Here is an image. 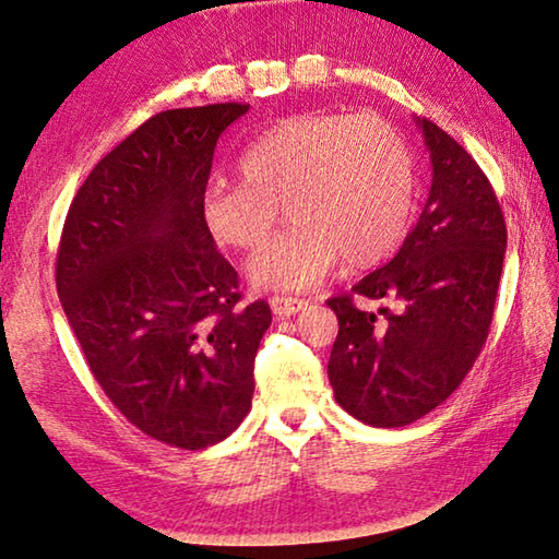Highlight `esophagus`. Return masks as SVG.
<instances>
[{
    "instance_id": "obj_1",
    "label": "esophagus",
    "mask_w": 559,
    "mask_h": 559,
    "mask_svg": "<svg viewBox=\"0 0 559 559\" xmlns=\"http://www.w3.org/2000/svg\"><path fill=\"white\" fill-rule=\"evenodd\" d=\"M270 307H272V312L277 314V317H289V314H297V312H302V309L307 307V302L305 299H297V297H272L270 299Z\"/></svg>"
}]
</instances>
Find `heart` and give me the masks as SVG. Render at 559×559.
Masks as SVG:
<instances>
[{
	"label": "heart",
	"instance_id": "obj_1",
	"mask_svg": "<svg viewBox=\"0 0 559 559\" xmlns=\"http://www.w3.org/2000/svg\"><path fill=\"white\" fill-rule=\"evenodd\" d=\"M242 182L207 185L204 227L229 250H254L285 207L292 227L247 264L254 287L307 289L340 260L365 270L390 257L415 207V162L372 115L302 111L264 130L239 157Z\"/></svg>",
	"mask_w": 559,
	"mask_h": 559
}]
</instances>
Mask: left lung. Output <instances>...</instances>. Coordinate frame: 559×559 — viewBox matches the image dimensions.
<instances>
[{
	"label": "left lung",
	"mask_w": 559,
	"mask_h": 559,
	"mask_svg": "<svg viewBox=\"0 0 559 559\" xmlns=\"http://www.w3.org/2000/svg\"><path fill=\"white\" fill-rule=\"evenodd\" d=\"M432 187L405 245L352 295L328 299L340 322L328 374L334 400L359 423L405 427L460 388L485 347L508 227L469 152L417 119ZM384 301L377 313L354 297Z\"/></svg>",
	"instance_id": "obj_1"
}]
</instances>
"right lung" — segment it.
Listing matches in <instances>:
<instances>
[{
	"label": "right lung",
	"instance_id": "1",
	"mask_svg": "<svg viewBox=\"0 0 559 559\" xmlns=\"http://www.w3.org/2000/svg\"><path fill=\"white\" fill-rule=\"evenodd\" d=\"M250 105L167 109L119 142L76 190L57 250V292L94 380L169 448L204 450L252 407L272 322L204 227L214 147Z\"/></svg>",
	"mask_w": 559,
	"mask_h": 559
}]
</instances>
